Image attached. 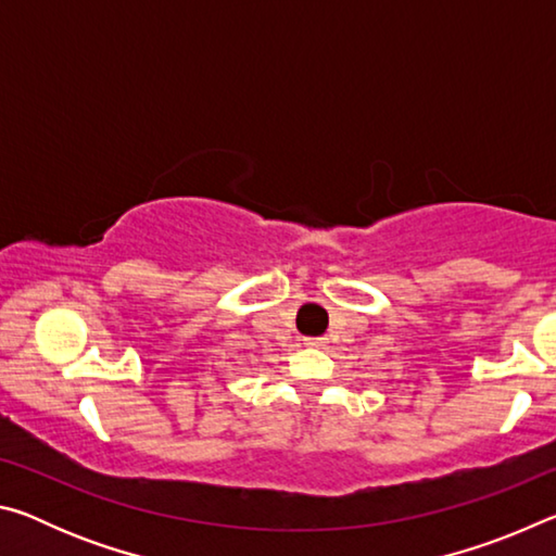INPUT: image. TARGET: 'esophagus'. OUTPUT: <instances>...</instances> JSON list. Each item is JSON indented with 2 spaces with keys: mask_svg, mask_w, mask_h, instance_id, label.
I'll list each match as a JSON object with an SVG mask.
<instances>
[{
  "mask_svg": "<svg viewBox=\"0 0 556 556\" xmlns=\"http://www.w3.org/2000/svg\"><path fill=\"white\" fill-rule=\"evenodd\" d=\"M328 343V338H324V336H316V338H306V345H312V348H324Z\"/></svg>",
  "mask_w": 556,
  "mask_h": 556,
  "instance_id": "esophagus-1",
  "label": "esophagus"
}]
</instances>
